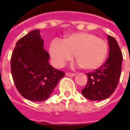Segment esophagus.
<instances>
[{
  "label": "esophagus",
  "mask_w": 130,
  "mask_h": 130,
  "mask_svg": "<svg viewBox=\"0 0 130 130\" xmlns=\"http://www.w3.org/2000/svg\"><path fill=\"white\" fill-rule=\"evenodd\" d=\"M65 74L68 76H74L75 75V73H72V72H66Z\"/></svg>",
  "instance_id": "34e87169"
}]
</instances>
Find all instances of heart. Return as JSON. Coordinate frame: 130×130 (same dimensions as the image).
Listing matches in <instances>:
<instances>
[{"instance_id": "b5f03b06", "label": "heart", "mask_w": 130, "mask_h": 130, "mask_svg": "<svg viewBox=\"0 0 130 130\" xmlns=\"http://www.w3.org/2000/svg\"><path fill=\"white\" fill-rule=\"evenodd\" d=\"M49 53L55 67L62 68L73 58L86 70H94L103 64L108 54L105 40L88 32H80L65 37L62 42H51Z\"/></svg>"}]
</instances>
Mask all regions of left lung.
<instances>
[{"mask_svg": "<svg viewBox=\"0 0 130 130\" xmlns=\"http://www.w3.org/2000/svg\"><path fill=\"white\" fill-rule=\"evenodd\" d=\"M108 40L109 55L106 62L98 69L86 74L87 84L82 93L90 100L100 101L110 97L119 82L123 54L114 37L108 35Z\"/></svg>", "mask_w": 130, "mask_h": 130, "instance_id": "left-lung-1", "label": "left lung"}]
</instances>
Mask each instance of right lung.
Returning <instances> with one entry per match:
<instances>
[{
    "label": "right lung",
    "instance_id": "add662e5",
    "mask_svg": "<svg viewBox=\"0 0 130 130\" xmlns=\"http://www.w3.org/2000/svg\"><path fill=\"white\" fill-rule=\"evenodd\" d=\"M40 30H34L16 43L11 56V72L19 93L27 100L42 102L50 97L65 72L48 62Z\"/></svg>",
    "mask_w": 130,
    "mask_h": 130
}]
</instances>
